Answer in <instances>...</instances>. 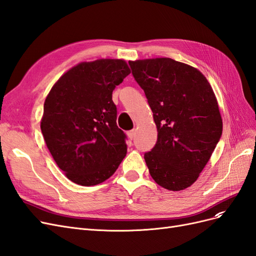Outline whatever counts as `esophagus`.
Listing matches in <instances>:
<instances>
[{
    "label": "esophagus",
    "instance_id": "esophagus-1",
    "mask_svg": "<svg viewBox=\"0 0 256 256\" xmlns=\"http://www.w3.org/2000/svg\"><path fill=\"white\" fill-rule=\"evenodd\" d=\"M127 136H128V138H130V140H132V138H134V136H136V130H130V131H128Z\"/></svg>",
    "mask_w": 256,
    "mask_h": 256
}]
</instances>
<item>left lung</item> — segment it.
<instances>
[{
  "mask_svg": "<svg viewBox=\"0 0 256 256\" xmlns=\"http://www.w3.org/2000/svg\"><path fill=\"white\" fill-rule=\"evenodd\" d=\"M152 111L158 138L144 154L152 180L180 191L194 182L222 134L212 85L198 68L170 58L129 60Z\"/></svg>",
  "mask_w": 256,
  "mask_h": 256,
  "instance_id": "8db88e82",
  "label": "left lung"
}]
</instances>
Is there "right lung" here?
<instances>
[{
    "label": "right lung",
    "instance_id": "obj_1",
    "mask_svg": "<svg viewBox=\"0 0 256 256\" xmlns=\"http://www.w3.org/2000/svg\"><path fill=\"white\" fill-rule=\"evenodd\" d=\"M130 74L126 60L100 58L72 67L46 97L40 129L58 166L90 187L110 178L127 154L112 92Z\"/></svg>",
    "mask_w": 256,
    "mask_h": 256
}]
</instances>
